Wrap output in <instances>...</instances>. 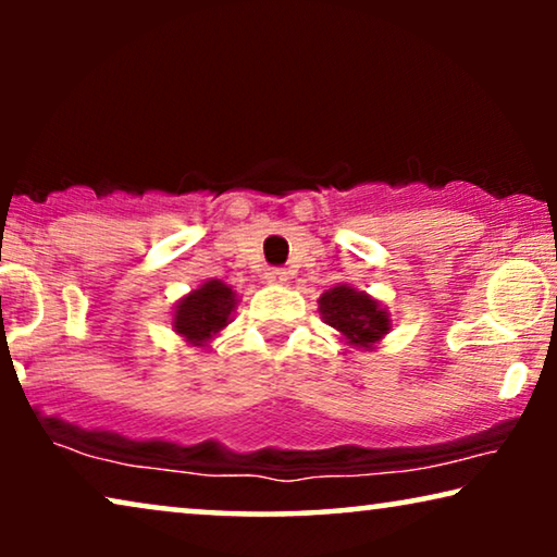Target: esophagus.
I'll return each instance as SVG.
<instances>
[{"label": "esophagus", "instance_id": "1", "mask_svg": "<svg viewBox=\"0 0 557 557\" xmlns=\"http://www.w3.org/2000/svg\"><path fill=\"white\" fill-rule=\"evenodd\" d=\"M265 281H269V284L281 286V284H286L288 276H286L284 269H269V271H265Z\"/></svg>", "mask_w": 557, "mask_h": 557}]
</instances>
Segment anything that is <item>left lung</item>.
Returning a JSON list of instances; mask_svg holds the SVG:
<instances>
[{"instance_id":"left-lung-1","label":"left lung","mask_w":557,"mask_h":557,"mask_svg":"<svg viewBox=\"0 0 557 557\" xmlns=\"http://www.w3.org/2000/svg\"><path fill=\"white\" fill-rule=\"evenodd\" d=\"M319 314L324 324L339 332V337L349 347L372 349L380 339L393 330L391 311L368 292L349 284H337L319 296Z\"/></svg>"}]
</instances>
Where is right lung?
<instances>
[{
  "mask_svg": "<svg viewBox=\"0 0 557 557\" xmlns=\"http://www.w3.org/2000/svg\"><path fill=\"white\" fill-rule=\"evenodd\" d=\"M235 307H238V294L233 292V286L210 278L174 304L172 330L187 345L208 347V342L231 324Z\"/></svg>",
  "mask_w": 557,
  "mask_h": 557,
  "instance_id": "add662e5",
  "label": "right lung"
}]
</instances>
